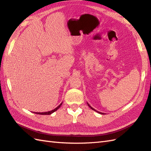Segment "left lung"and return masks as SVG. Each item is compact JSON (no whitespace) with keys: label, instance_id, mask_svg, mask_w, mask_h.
<instances>
[{"label":"left lung","instance_id":"1","mask_svg":"<svg viewBox=\"0 0 151 151\" xmlns=\"http://www.w3.org/2000/svg\"><path fill=\"white\" fill-rule=\"evenodd\" d=\"M87 104H88V106H89V107H90L91 109H93V110H94V111H96V112H98V113H99V114H101V115H102V114H103V113H101V112H99V111H96V109H94L93 108H92V107H91V106H90V105H89V104L88 103H87Z\"/></svg>","mask_w":151,"mask_h":151}]
</instances>
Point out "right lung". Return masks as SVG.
I'll use <instances>...</instances> for the list:
<instances>
[{"instance_id": "right-lung-1", "label": "right lung", "mask_w": 151, "mask_h": 151, "mask_svg": "<svg viewBox=\"0 0 151 151\" xmlns=\"http://www.w3.org/2000/svg\"><path fill=\"white\" fill-rule=\"evenodd\" d=\"M62 104V103L60 105H58V106L56 108H55L54 109H53V110H52V111H47V112H42V113H41V112H34V113H36V114H38V115H50V114H52L53 112L57 111V109L61 106Z\"/></svg>"}]
</instances>
